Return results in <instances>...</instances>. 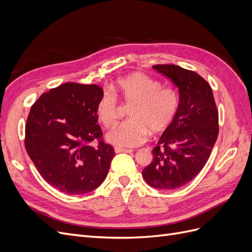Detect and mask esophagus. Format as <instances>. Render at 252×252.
Masks as SVG:
<instances>
[{
	"mask_svg": "<svg viewBox=\"0 0 252 252\" xmlns=\"http://www.w3.org/2000/svg\"><path fill=\"white\" fill-rule=\"evenodd\" d=\"M133 150L131 149H126V148H121V147H116L114 148V152L116 154H120V152H127V154H131Z\"/></svg>",
	"mask_w": 252,
	"mask_h": 252,
	"instance_id": "1",
	"label": "esophagus"
}]
</instances>
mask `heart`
I'll use <instances>...</instances> for the list:
<instances>
[{
  "label": "heart",
  "mask_w": 252,
  "mask_h": 252,
  "mask_svg": "<svg viewBox=\"0 0 252 252\" xmlns=\"http://www.w3.org/2000/svg\"><path fill=\"white\" fill-rule=\"evenodd\" d=\"M114 94L128 104L130 121L114 126L106 134L108 143L131 148L147 140L149 132L161 134L169 128L179 107L178 94L172 88L162 87L157 80L141 72L121 78L111 85ZM96 116L109 127L118 119V101L112 94H104L96 104Z\"/></svg>",
  "instance_id": "b5f03b06"
}]
</instances>
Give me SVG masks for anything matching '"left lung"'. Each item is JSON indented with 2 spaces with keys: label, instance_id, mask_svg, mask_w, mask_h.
<instances>
[{
  "label": "left lung",
  "instance_id": "left-lung-1",
  "mask_svg": "<svg viewBox=\"0 0 252 252\" xmlns=\"http://www.w3.org/2000/svg\"><path fill=\"white\" fill-rule=\"evenodd\" d=\"M154 68L179 89L180 101L142 174L151 187L177 189L192 181L207 163L218 139L219 112L211 87L201 75L177 65Z\"/></svg>",
  "mask_w": 252,
  "mask_h": 252
}]
</instances>
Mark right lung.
<instances>
[{
  "label": "right lung",
  "instance_id": "obj_1",
  "mask_svg": "<svg viewBox=\"0 0 252 252\" xmlns=\"http://www.w3.org/2000/svg\"><path fill=\"white\" fill-rule=\"evenodd\" d=\"M96 85L65 83L43 94L32 106L25 148L41 177L67 194H85L107 177L114 150L102 141ZM100 141L96 148L93 140Z\"/></svg>",
  "mask_w": 252,
  "mask_h": 252
}]
</instances>
